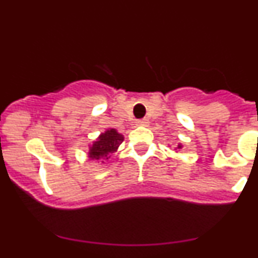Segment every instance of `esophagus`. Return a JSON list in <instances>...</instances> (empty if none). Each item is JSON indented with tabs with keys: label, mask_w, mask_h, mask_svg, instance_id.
<instances>
[{
	"label": "esophagus",
	"mask_w": 258,
	"mask_h": 258,
	"mask_svg": "<svg viewBox=\"0 0 258 258\" xmlns=\"http://www.w3.org/2000/svg\"><path fill=\"white\" fill-rule=\"evenodd\" d=\"M137 124H139V126H147V124H148V119L147 118L139 119V121H137Z\"/></svg>",
	"instance_id": "obj_1"
}]
</instances>
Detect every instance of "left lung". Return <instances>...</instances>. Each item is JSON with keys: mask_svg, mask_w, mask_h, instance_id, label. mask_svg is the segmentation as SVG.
<instances>
[{"mask_svg": "<svg viewBox=\"0 0 258 258\" xmlns=\"http://www.w3.org/2000/svg\"><path fill=\"white\" fill-rule=\"evenodd\" d=\"M177 148H182V145L178 144V145H177Z\"/></svg>", "mask_w": 258, "mask_h": 258, "instance_id": "1", "label": "left lung"}]
</instances>
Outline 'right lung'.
Wrapping results in <instances>:
<instances>
[{"label":"right lung","mask_w":258,"mask_h":258,"mask_svg":"<svg viewBox=\"0 0 258 258\" xmlns=\"http://www.w3.org/2000/svg\"><path fill=\"white\" fill-rule=\"evenodd\" d=\"M123 142V136L114 128L106 130L103 134L98 136L96 141L92 142L88 151V157L91 160H100V158H108L110 153L116 152L118 146Z\"/></svg>","instance_id":"obj_1"}]
</instances>
